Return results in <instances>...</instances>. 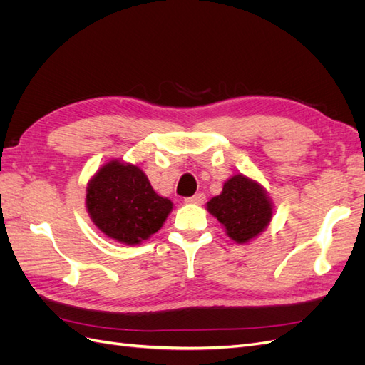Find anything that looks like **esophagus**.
<instances>
[{"label":"esophagus","instance_id":"1","mask_svg":"<svg viewBox=\"0 0 365 365\" xmlns=\"http://www.w3.org/2000/svg\"><path fill=\"white\" fill-rule=\"evenodd\" d=\"M204 201H205V195L204 193H196V195H193L190 197H185V202L187 204L201 205V204H204Z\"/></svg>","mask_w":365,"mask_h":365}]
</instances>
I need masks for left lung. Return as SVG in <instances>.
<instances>
[{
  "mask_svg": "<svg viewBox=\"0 0 365 365\" xmlns=\"http://www.w3.org/2000/svg\"><path fill=\"white\" fill-rule=\"evenodd\" d=\"M207 210L237 244L259 236L272 217V204L263 187L240 173L231 176L222 193L207 202Z\"/></svg>",
  "mask_w": 365,
  "mask_h": 365,
  "instance_id": "left-lung-1",
  "label": "left lung"
}]
</instances>
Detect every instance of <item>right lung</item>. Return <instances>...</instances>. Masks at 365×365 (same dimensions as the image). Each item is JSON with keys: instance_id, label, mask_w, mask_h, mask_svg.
Segmentation results:
<instances>
[{"instance_id": "1", "label": "right lung", "mask_w": 365, "mask_h": 365, "mask_svg": "<svg viewBox=\"0 0 365 365\" xmlns=\"http://www.w3.org/2000/svg\"><path fill=\"white\" fill-rule=\"evenodd\" d=\"M173 204L155 193L138 165L113 160L86 187V210L96 227L117 242L137 245L163 227Z\"/></svg>"}]
</instances>
